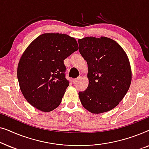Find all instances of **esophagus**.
Returning a JSON list of instances; mask_svg holds the SVG:
<instances>
[{"instance_id": "esophagus-1", "label": "esophagus", "mask_w": 149, "mask_h": 149, "mask_svg": "<svg viewBox=\"0 0 149 149\" xmlns=\"http://www.w3.org/2000/svg\"><path fill=\"white\" fill-rule=\"evenodd\" d=\"M80 79H81V77H78V78H77V79H72V83H77V81H78Z\"/></svg>"}]
</instances>
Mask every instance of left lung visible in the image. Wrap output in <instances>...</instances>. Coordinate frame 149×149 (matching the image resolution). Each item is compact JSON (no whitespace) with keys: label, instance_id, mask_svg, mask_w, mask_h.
Here are the masks:
<instances>
[{"label":"left lung","instance_id":"1","mask_svg":"<svg viewBox=\"0 0 149 149\" xmlns=\"http://www.w3.org/2000/svg\"><path fill=\"white\" fill-rule=\"evenodd\" d=\"M79 52L87 61L89 85L79 93L83 107L93 114L108 112L119 104L132 81L129 58L111 38L88 36L78 40Z\"/></svg>","mask_w":149,"mask_h":149}]
</instances>
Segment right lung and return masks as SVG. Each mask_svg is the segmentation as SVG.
<instances>
[{
	"label": "right lung",
	"mask_w": 149,
	"mask_h": 149,
	"mask_svg": "<svg viewBox=\"0 0 149 149\" xmlns=\"http://www.w3.org/2000/svg\"><path fill=\"white\" fill-rule=\"evenodd\" d=\"M79 49L74 38L44 33L26 49L17 66L19 88L32 107L47 113L56 109L69 85L64 60Z\"/></svg>",
	"instance_id": "add662e5"
}]
</instances>
